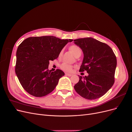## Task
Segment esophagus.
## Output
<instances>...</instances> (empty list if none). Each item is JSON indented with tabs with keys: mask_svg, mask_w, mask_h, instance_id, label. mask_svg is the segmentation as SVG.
<instances>
[{
	"mask_svg": "<svg viewBox=\"0 0 132 132\" xmlns=\"http://www.w3.org/2000/svg\"><path fill=\"white\" fill-rule=\"evenodd\" d=\"M65 75L66 76H71L72 75V74H70V73H65Z\"/></svg>",
	"mask_w": 132,
	"mask_h": 132,
	"instance_id": "esophagus-1",
	"label": "esophagus"
}]
</instances>
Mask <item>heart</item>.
<instances>
[{"label": "heart", "instance_id": "b5f03b06", "mask_svg": "<svg viewBox=\"0 0 132 132\" xmlns=\"http://www.w3.org/2000/svg\"><path fill=\"white\" fill-rule=\"evenodd\" d=\"M69 50L71 51L72 53L76 57L78 56H81L82 54V50L81 48L77 45H71L69 47ZM63 54V50H62L59 53V57H61ZM72 66L71 65H70L69 64H67L66 63H63L61 65V69L63 70V71H64L65 72H70L72 71Z\"/></svg>", "mask_w": 132, "mask_h": 132}]
</instances>
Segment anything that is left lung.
Instances as JSON below:
<instances>
[{"label":"left lung","mask_w":132,"mask_h":132,"mask_svg":"<svg viewBox=\"0 0 132 132\" xmlns=\"http://www.w3.org/2000/svg\"><path fill=\"white\" fill-rule=\"evenodd\" d=\"M82 49L84 57L79 71H86L88 76H79L74 89L80 96L88 100L101 97L114 83L117 57L112 48L91 37L73 40Z\"/></svg>","instance_id":"8db88e82"}]
</instances>
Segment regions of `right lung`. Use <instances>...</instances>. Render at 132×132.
<instances>
[{
  "mask_svg": "<svg viewBox=\"0 0 132 132\" xmlns=\"http://www.w3.org/2000/svg\"><path fill=\"white\" fill-rule=\"evenodd\" d=\"M72 40L48 36L31 37L22 42L16 52L15 71L26 92L42 97L54 90L64 73L49 70V61L57 59L63 47Z\"/></svg>",
  "mask_w": 132,
  "mask_h": 132,
  "instance_id": "obj_1",
  "label": "right lung"
}]
</instances>
